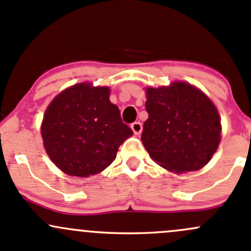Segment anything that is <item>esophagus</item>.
Returning <instances> with one entry per match:
<instances>
[{
  "label": "esophagus",
  "mask_w": 251,
  "mask_h": 251,
  "mask_svg": "<svg viewBox=\"0 0 251 251\" xmlns=\"http://www.w3.org/2000/svg\"><path fill=\"white\" fill-rule=\"evenodd\" d=\"M131 130L133 131V133L135 135H140L142 132V124L140 121H136V123H133L132 125H131Z\"/></svg>",
  "instance_id": "34e87169"
}]
</instances>
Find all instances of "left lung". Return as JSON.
<instances>
[{
	"mask_svg": "<svg viewBox=\"0 0 251 251\" xmlns=\"http://www.w3.org/2000/svg\"><path fill=\"white\" fill-rule=\"evenodd\" d=\"M146 98L148 119L141 141L153 161L175 174L204 168L221 142V118L214 102L184 81L146 87Z\"/></svg>",
	"mask_w": 251,
	"mask_h": 251,
	"instance_id": "left-lung-1",
	"label": "left lung"
}]
</instances>
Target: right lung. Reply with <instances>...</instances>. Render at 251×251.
Here are the masks:
<instances>
[{"mask_svg": "<svg viewBox=\"0 0 251 251\" xmlns=\"http://www.w3.org/2000/svg\"><path fill=\"white\" fill-rule=\"evenodd\" d=\"M109 96L108 86L86 81L63 90L48 104L41 123L42 141L62 173L76 177L102 173L133 135Z\"/></svg>", "mask_w": 251, "mask_h": 251, "instance_id": "right-lung-1", "label": "right lung"}]
</instances>
